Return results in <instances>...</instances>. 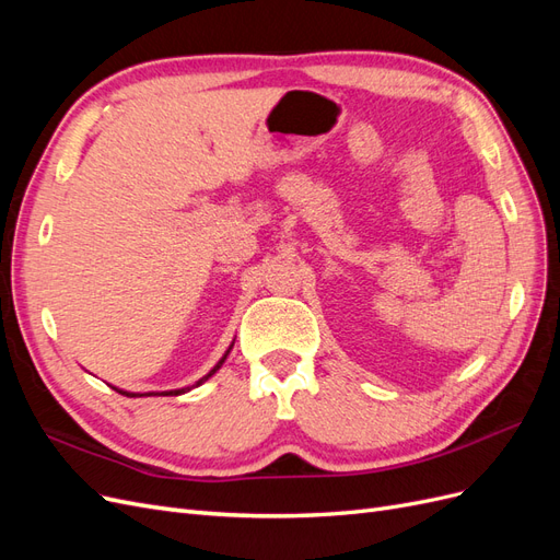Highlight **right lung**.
I'll return each instance as SVG.
<instances>
[{
  "label": "right lung",
  "mask_w": 560,
  "mask_h": 560,
  "mask_svg": "<svg viewBox=\"0 0 560 560\" xmlns=\"http://www.w3.org/2000/svg\"><path fill=\"white\" fill-rule=\"evenodd\" d=\"M231 348H233V343H231V346H229V350H226V352L222 354V360H219V362H217V364H214V366L210 369V374H208V376H202L200 381H196V385H189V387H179V389H167V393H144V395H184V393H189V389H191V387H198V385H202V383H206V381H208L210 376H214L219 369H222L224 360L229 358V352H231ZM114 389H116V393H118V395H126V397H144L142 393H126V389H118V387H114Z\"/></svg>",
  "instance_id": "add662e5"
}]
</instances>
